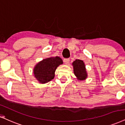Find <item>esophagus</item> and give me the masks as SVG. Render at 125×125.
<instances>
[{"label": "esophagus", "instance_id": "1", "mask_svg": "<svg viewBox=\"0 0 125 125\" xmlns=\"http://www.w3.org/2000/svg\"><path fill=\"white\" fill-rule=\"evenodd\" d=\"M64 62L65 64H68L70 62V58H64Z\"/></svg>", "mask_w": 125, "mask_h": 125}]
</instances>
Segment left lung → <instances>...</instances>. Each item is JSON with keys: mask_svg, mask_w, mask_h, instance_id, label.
<instances>
[{"mask_svg": "<svg viewBox=\"0 0 125 125\" xmlns=\"http://www.w3.org/2000/svg\"><path fill=\"white\" fill-rule=\"evenodd\" d=\"M73 66V72L78 79L82 81L87 78V73L86 71L85 65L83 61L81 60H76L72 63Z\"/></svg>", "mask_w": 125, "mask_h": 125, "instance_id": "obj_1", "label": "left lung"}]
</instances>
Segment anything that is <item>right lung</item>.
<instances>
[{
	"label": "right lung",
	"instance_id": "right-lung-1",
	"mask_svg": "<svg viewBox=\"0 0 125 125\" xmlns=\"http://www.w3.org/2000/svg\"><path fill=\"white\" fill-rule=\"evenodd\" d=\"M62 60L59 57L47 58L38 63L33 69L35 78L41 83H45L54 78L55 70Z\"/></svg>",
	"mask_w": 125,
	"mask_h": 125
}]
</instances>
